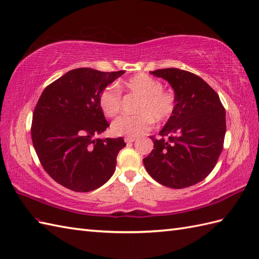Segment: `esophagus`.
I'll return each mask as SVG.
<instances>
[{
    "mask_svg": "<svg viewBox=\"0 0 259 259\" xmlns=\"http://www.w3.org/2000/svg\"><path fill=\"white\" fill-rule=\"evenodd\" d=\"M124 141H125V143H127V144L133 143V142L136 141V137H125Z\"/></svg>",
    "mask_w": 259,
    "mask_h": 259,
    "instance_id": "34e87169",
    "label": "esophagus"
}]
</instances>
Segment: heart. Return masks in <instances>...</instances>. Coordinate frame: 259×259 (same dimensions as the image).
Segmentation results:
<instances>
[{
  "mask_svg": "<svg viewBox=\"0 0 259 259\" xmlns=\"http://www.w3.org/2000/svg\"><path fill=\"white\" fill-rule=\"evenodd\" d=\"M128 90L142 97L136 115H122L112 123V133L116 136L136 137L153 127L154 122L165 123L176 110L175 94L163 89V84L146 73H138L124 82ZM99 105L105 116L113 117L121 111L122 93L116 85L104 88L99 97Z\"/></svg>",
  "mask_w": 259,
  "mask_h": 259,
  "instance_id": "obj_1",
  "label": "heart"
}]
</instances>
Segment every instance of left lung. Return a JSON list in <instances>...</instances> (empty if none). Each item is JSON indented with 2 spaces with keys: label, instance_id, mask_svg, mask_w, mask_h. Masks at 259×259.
I'll use <instances>...</instances> for the list:
<instances>
[{
  "label": "left lung",
  "instance_id": "obj_1",
  "mask_svg": "<svg viewBox=\"0 0 259 259\" xmlns=\"http://www.w3.org/2000/svg\"><path fill=\"white\" fill-rule=\"evenodd\" d=\"M150 73L171 84L177 104L159 132L161 138L150 136L154 149L143 159L145 168L162 186H193L207 177L222 153L225 109L218 93L197 74L177 68Z\"/></svg>",
  "mask_w": 259,
  "mask_h": 259
}]
</instances>
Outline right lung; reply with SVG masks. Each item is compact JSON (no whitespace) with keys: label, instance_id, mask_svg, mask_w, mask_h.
I'll return each instance as SVG.
<instances>
[{"label":"right lung","instance_id":"1","mask_svg":"<svg viewBox=\"0 0 259 259\" xmlns=\"http://www.w3.org/2000/svg\"><path fill=\"white\" fill-rule=\"evenodd\" d=\"M124 72L73 69L42 91L33 113L31 141L42 168L59 185L88 192L114 174L126 144L122 137L96 138L110 126L99 97Z\"/></svg>","mask_w":259,"mask_h":259}]
</instances>
